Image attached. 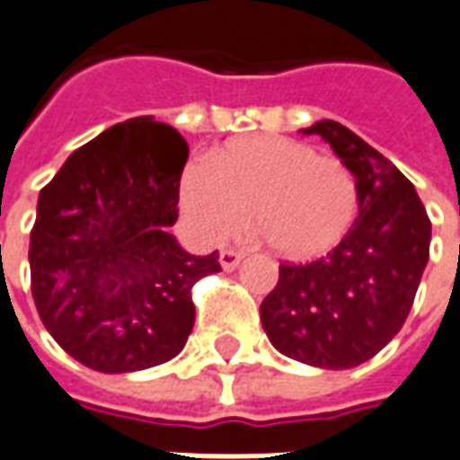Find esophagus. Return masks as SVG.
Listing matches in <instances>:
<instances>
[{"instance_id": "34e87169", "label": "esophagus", "mask_w": 460, "mask_h": 460, "mask_svg": "<svg viewBox=\"0 0 460 460\" xmlns=\"http://www.w3.org/2000/svg\"><path fill=\"white\" fill-rule=\"evenodd\" d=\"M240 261H243V252H237V250L225 248L223 252H220V265H223L225 270H235L237 265H240Z\"/></svg>"}]
</instances>
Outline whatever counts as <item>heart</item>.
<instances>
[{
  "instance_id": "obj_1",
  "label": "heart",
  "mask_w": 460,
  "mask_h": 460,
  "mask_svg": "<svg viewBox=\"0 0 460 460\" xmlns=\"http://www.w3.org/2000/svg\"><path fill=\"white\" fill-rule=\"evenodd\" d=\"M180 208L205 240L233 235L245 220L285 261L328 255L353 230L360 208L350 167L303 139L248 135L190 164Z\"/></svg>"
}]
</instances>
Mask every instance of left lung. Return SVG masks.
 I'll return each instance as SVG.
<instances>
[{
    "label": "left lung",
    "mask_w": 460,
    "mask_h": 460,
    "mask_svg": "<svg viewBox=\"0 0 460 460\" xmlns=\"http://www.w3.org/2000/svg\"><path fill=\"white\" fill-rule=\"evenodd\" d=\"M321 135L356 175L358 220L338 248L313 262H280L261 321L283 356L318 368L366 363L403 328L429 262L430 220L408 177L341 122Z\"/></svg>",
    "instance_id": "8db88e82"
}]
</instances>
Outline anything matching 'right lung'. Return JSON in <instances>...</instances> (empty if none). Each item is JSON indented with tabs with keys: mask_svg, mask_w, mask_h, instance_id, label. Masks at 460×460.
I'll list each match as a JSON object with an SVG mask.
<instances>
[{
	"mask_svg": "<svg viewBox=\"0 0 460 460\" xmlns=\"http://www.w3.org/2000/svg\"><path fill=\"white\" fill-rule=\"evenodd\" d=\"M188 142L135 117L69 155L44 185L30 235L31 297L44 328L82 366L129 373L175 358L192 331V285L217 250L177 245Z\"/></svg>",
	"mask_w": 460,
	"mask_h": 460,
	"instance_id": "obj_1",
	"label": "right lung"
}]
</instances>
